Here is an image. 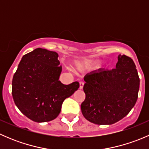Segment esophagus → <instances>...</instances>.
Here are the masks:
<instances>
[{
  "label": "esophagus",
  "instance_id": "obj_1",
  "mask_svg": "<svg viewBox=\"0 0 149 149\" xmlns=\"http://www.w3.org/2000/svg\"><path fill=\"white\" fill-rule=\"evenodd\" d=\"M84 82L81 81L80 83H79V88H80V89H82L84 87Z\"/></svg>",
  "mask_w": 149,
  "mask_h": 149
}]
</instances>
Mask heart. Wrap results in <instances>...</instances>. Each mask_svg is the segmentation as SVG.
I'll list each match as a JSON object with an SVG mask.
<instances>
[{"mask_svg":"<svg viewBox=\"0 0 149 149\" xmlns=\"http://www.w3.org/2000/svg\"><path fill=\"white\" fill-rule=\"evenodd\" d=\"M77 66L78 68L81 69V68H83L86 67V66H87V64L86 63H77Z\"/></svg>","mask_w":149,"mask_h":149,"instance_id":"1","label":"heart"}]
</instances>
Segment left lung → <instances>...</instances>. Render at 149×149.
<instances>
[{
	"label": "left lung",
	"mask_w": 149,
	"mask_h": 149,
	"mask_svg": "<svg viewBox=\"0 0 149 149\" xmlns=\"http://www.w3.org/2000/svg\"><path fill=\"white\" fill-rule=\"evenodd\" d=\"M116 68L99 69L88 73L81 109L84 117L97 125H112L130 112L136 104L140 79L133 60L119 55Z\"/></svg>",
	"instance_id": "obj_1"
}]
</instances>
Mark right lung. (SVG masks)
I'll return each mask as SVG.
<instances>
[{
	"label": "right lung",
	"mask_w": 149,
	"mask_h": 149,
	"mask_svg": "<svg viewBox=\"0 0 149 149\" xmlns=\"http://www.w3.org/2000/svg\"><path fill=\"white\" fill-rule=\"evenodd\" d=\"M56 52L37 48L24 55L12 81V96L19 110L37 123L55 119L64 100L79 83L65 85L59 81L62 67Z\"/></svg>",
	"instance_id": "1"
}]
</instances>
